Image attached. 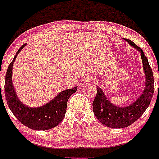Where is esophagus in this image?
<instances>
[{"label":"esophagus","mask_w":159,"mask_h":159,"mask_svg":"<svg viewBox=\"0 0 159 159\" xmlns=\"http://www.w3.org/2000/svg\"><path fill=\"white\" fill-rule=\"evenodd\" d=\"M93 77H86L83 79V82H93Z\"/></svg>","instance_id":"34e87169"}]
</instances>
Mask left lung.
I'll use <instances>...</instances> for the list:
<instances>
[{
  "mask_svg": "<svg viewBox=\"0 0 159 159\" xmlns=\"http://www.w3.org/2000/svg\"><path fill=\"white\" fill-rule=\"evenodd\" d=\"M124 40L141 54L145 73V88L139 98L129 106L118 107L109 101L101 88L98 87L97 95L93 103V112L103 125L112 128H126L136 122L149 106L154 93V79L148 58L141 48L134 42L129 39Z\"/></svg>",
  "mask_w": 159,
  "mask_h": 159,
  "instance_id": "8db88e82",
  "label": "left lung"
}]
</instances>
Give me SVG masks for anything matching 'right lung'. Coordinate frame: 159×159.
<instances>
[{"label":"right lung","mask_w":159,"mask_h":159,"mask_svg":"<svg viewBox=\"0 0 159 159\" xmlns=\"http://www.w3.org/2000/svg\"><path fill=\"white\" fill-rule=\"evenodd\" d=\"M26 44L20 47L11 64L8 66L5 79V96L7 105L23 125L33 130H48L57 126L65 117L66 103L69 98L77 90V88L61 92L56 98L38 107H30L23 104L16 96L12 83V68L18 53ZM1 91V88H0Z\"/></svg>","instance_id":"right-lung-1"}]
</instances>
